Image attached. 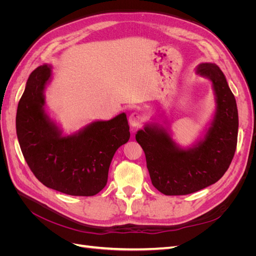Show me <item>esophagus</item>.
I'll return each instance as SVG.
<instances>
[{
	"label": "esophagus",
	"mask_w": 256,
	"mask_h": 256,
	"mask_svg": "<svg viewBox=\"0 0 256 256\" xmlns=\"http://www.w3.org/2000/svg\"><path fill=\"white\" fill-rule=\"evenodd\" d=\"M142 122H143V118H142V115L140 113L134 112V113L130 114V116H129V124H130V126L132 127V128H136V127L140 126L141 124H142Z\"/></svg>",
	"instance_id": "34e87169"
}]
</instances>
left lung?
I'll list each match as a JSON object with an SVG mask.
<instances>
[{
  "label": "left lung",
  "mask_w": 256,
  "mask_h": 256,
  "mask_svg": "<svg viewBox=\"0 0 256 256\" xmlns=\"http://www.w3.org/2000/svg\"><path fill=\"white\" fill-rule=\"evenodd\" d=\"M196 74L212 82L216 110L204 132L189 147H182L161 114L136 134L145 152L152 184L166 196H184L218 182L234 157L238 136L236 99L226 76L214 63H202Z\"/></svg>",
  "instance_id": "obj_1"
}]
</instances>
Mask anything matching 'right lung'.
<instances>
[{
  "mask_svg": "<svg viewBox=\"0 0 256 256\" xmlns=\"http://www.w3.org/2000/svg\"><path fill=\"white\" fill-rule=\"evenodd\" d=\"M51 80V65L37 67L19 102L16 129L23 157L46 187L69 196H95L106 187L115 152L130 138L126 113L64 134L47 111L44 92Z\"/></svg>",
  "mask_w": 256,
  "mask_h": 256,
  "instance_id": "add662e5",
  "label": "right lung"
}]
</instances>
